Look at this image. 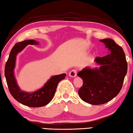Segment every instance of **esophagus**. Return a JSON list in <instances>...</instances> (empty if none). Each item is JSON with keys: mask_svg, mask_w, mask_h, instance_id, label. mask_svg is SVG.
Instances as JSON below:
<instances>
[{"mask_svg": "<svg viewBox=\"0 0 133 133\" xmlns=\"http://www.w3.org/2000/svg\"><path fill=\"white\" fill-rule=\"evenodd\" d=\"M76 74H77V70L76 69H73V70H72L69 72V76L72 78L75 77L76 76Z\"/></svg>", "mask_w": 133, "mask_h": 133, "instance_id": "1", "label": "esophagus"}]
</instances>
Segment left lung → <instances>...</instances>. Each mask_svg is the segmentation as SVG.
<instances>
[{
  "instance_id": "obj_1",
  "label": "left lung",
  "mask_w": 133,
  "mask_h": 133,
  "mask_svg": "<svg viewBox=\"0 0 133 133\" xmlns=\"http://www.w3.org/2000/svg\"><path fill=\"white\" fill-rule=\"evenodd\" d=\"M100 41L111 54L95 58L96 62L101 65L99 69L85 68L77 74L83 81L78 95L82 100L92 105L105 104L119 94L128 68L121 46L110 38Z\"/></svg>"
}]
</instances>
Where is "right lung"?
I'll return each instance as SVG.
<instances>
[{"label":"right lung","mask_w":133,"mask_h":133,"mask_svg":"<svg viewBox=\"0 0 133 133\" xmlns=\"http://www.w3.org/2000/svg\"><path fill=\"white\" fill-rule=\"evenodd\" d=\"M38 43V42L33 40L17 43L11 50L5 67V75L11 95L18 102L30 107H40L49 103L55 95L58 84L64 79L66 76L65 74H63L52 76L43 87L34 93H29L20 90L17 85L13 72L16 63V55L28 44L34 45Z\"/></svg>","instance_id":"add662e5"}]
</instances>
